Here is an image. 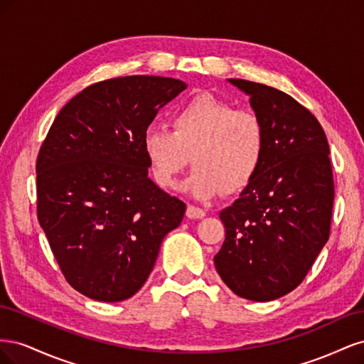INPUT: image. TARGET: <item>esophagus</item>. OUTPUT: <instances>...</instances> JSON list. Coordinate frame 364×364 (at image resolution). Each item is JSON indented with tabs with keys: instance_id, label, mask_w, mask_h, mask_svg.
<instances>
[{
	"instance_id": "34e87169",
	"label": "esophagus",
	"mask_w": 364,
	"mask_h": 364,
	"mask_svg": "<svg viewBox=\"0 0 364 364\" xmlns=\"http://www.w3.org/2000/svg\"><path fill=\"white\" fill-rule=\"evenodd\" d=\"M205 215H206V213L199 206L188 205V208H186V217L188 218H203Z\"/></svg>"
}]
</instances>
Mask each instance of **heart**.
<instances>
[{
	"label": "heart",
	"instance_id": "b5f03b06",
	"mask_svg": "<svg viewBox=\"0 0 364 364\" xmlns=\"http://www.w3.org/2000/svg\"><path fill=\"white\" fill-rule=\"evenodd\" d=\"M171 127L149 126L142 135V151L161 188H173L190 159L196 167L183 188L202 200L243 190L258 173L266 129L255 112L203 92L176 109Z\"/></svg>",
	"mask_w": 364,
	"mask_h": 364
}]
</instances>
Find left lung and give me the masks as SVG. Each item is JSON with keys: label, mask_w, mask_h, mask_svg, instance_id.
Instances as JSON below:
<instances>
[{"label": "left lung", "mask_w": 364, "mask_h": 364, "mask_svg": "<svg viewBox=\"0 0 364 364\" xmlns=\"http://www.w3.org/2000/svg\"><path fill=\"white\" fill-rule=\"evenodd\" d=\"M229 82L250 95L266 129V150L255 178L220 211L226 234L214 264L237 296L267 302L304 281L329 238V146L317 118L289 94L249 80Z\"/></svg>", "instance_id": "8db88e82"}]
</instances>
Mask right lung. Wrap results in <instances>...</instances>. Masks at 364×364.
<instances>
[{"label":"right lung","mask_w":364,"mask_h":364,"mask_svg":"<svg viewBox=\"0 0 364 364\" xmlns=\"http://www.w3.org/2000/svg\"><path fill=\"white\" fill-rule=\"evenodd\" d=\"M186 85L159 75L85 87L54 118L36 159L38 220L65 279L94 301L134 296L186 205L149 178L142 135Z\"/></svg>","instance_id":"right-lung-1"}]
</instances>
